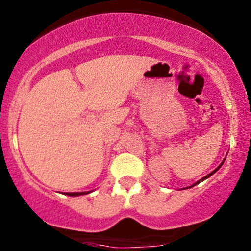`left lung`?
Returning a JSON list of instances; mask_svg holds the SVG:
<instances>
[{"instance_id":"left-lung-1","label":"left lung","mask_w":251,"mask_h":251,"mask_svg":"<svg viewBox=\"0 0 251 251\" xmlns=\"http://www.w3.org/2000/svg\"><path fill=\"white\" fill-rule=\"evenodd\" d=\"M224 160H226V159H224ZM224 160H223V162H222V163H221V165H220V166H218V168H217V169H215V170H214V171H212V172H210V174H209V175H206V176H205V177H203V178H201V179H200V180H198V181H197V183H195V184H194V185H191V186H190V188H192V186L197 185V184H200V183H201V181H203V180H205V179H206V178H209V177H210V176H212V175H214V174H215V172H216V171H217V170H218V169H220L222 165H223Z\"/></svg>"}]
</instances>
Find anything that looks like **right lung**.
Wrapping results in <instances>:
<instances>
[{
    "instance_id": "1",
    "label": "right lung",
    "mask_w": 251,
    "mask_h": 251,
    "mask_svg": "<svg viewBox=\"0 0 251 251\" xmlns=\"http://www.w3.org/2000/svg\"><path fill=\"white\" fill-rule=\"evenodd\" d=\"M91 192V191H89ZM89 192H66L65 195L67 196H72V197H75V196H81V195H87Z\"/></svg>"
}]
</instances>
